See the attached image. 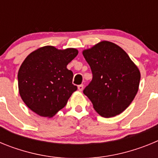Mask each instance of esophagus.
Segmentation results:
<instances>
[{
	"label": "esophagus",
	"mask_w": 158,
	"mask_h": 158,
	"mask_svg": "<svg viewBox=\"0 0 158 158\" xmlns=\"http://www.w3.org/2000/svg\"><path fill=\"white\" fill-rule=\"evenodd\" d=\"M77 89H78V90H79V91H80V92L83 91V89H84V85H78Z\"/></svg>",
	"instance_id": "1"
}]
</instances>
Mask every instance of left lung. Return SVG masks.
Returning a JSON list of instances; mask_svg holds the SVG:
<instances>
[{"instance_id": "8db88e82", "label": "left lung", "mask_w": 158, "mask_h": 158, "mask_svg": "<svg viewBox=\"0 0 158 158\" xmlns=\"http://www.w3.org/2000/svg\"><path fill=\"white\" fill-rule=\"evenodd\" d=\"M93 80L84 89L99 115L111 118L131 104L139 91L141 73L128 54L115 43L101 41L84 50Z\"/></svg>"}]
</instances>
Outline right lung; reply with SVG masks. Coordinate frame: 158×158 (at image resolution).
Returning <instances> with one entry per match:
<instances>
[{
	"label": "right lung",
	"instance_id": "1",
	"mask_svg": "<svg viewBox=\"0 0 158 158\" xmlns=\"http://www.w3.org/2000/svg\"><path fill=\"white\" fill-rule=\"evenodd\" d=\"M75 48L40 47L25 58L18 72V88L24 104L37 115L51 118L63 108L77 89L67 65L77 55Z\"/></svg>",
	"mask_w": 158,
	"mask_h": 158
}]
</instances>
